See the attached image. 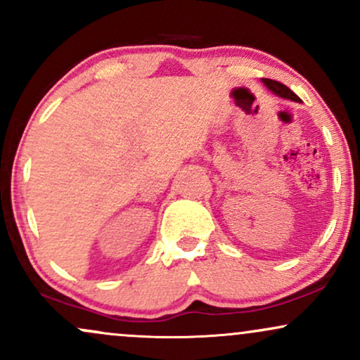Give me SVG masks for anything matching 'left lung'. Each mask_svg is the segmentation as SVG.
<instances>
[{"label": "left lung", "mask_w": 360, "mask_h": 360, "mask_svg": "<svg viewBox=\"0 0 360 360\" xmlns=\"http://www.w3.org/2000/svg\"><path fill=\"white\" fill-rule=\"evenodd\" d=\"M264 84L267 86V88H269L272 93L274 94H278V96H281V98H288V100H292V101H300V98L296 96L295 93H292L291 89L288 88V86H284L283 82H279V81H274V79H266V77H264Z\"/></svg>", "instance_id": "1"}]
</instances>
